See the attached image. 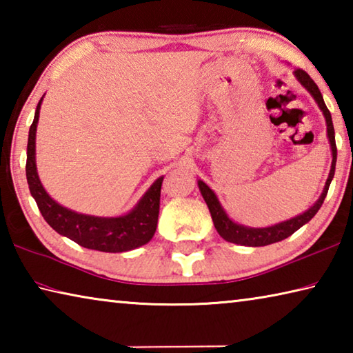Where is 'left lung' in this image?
Listing matches in <instances>:
<instances>
[{
  "label": "left lung",
  "mask_w": 353,
  "mask_h": 353,
  "mask_svg": "<svg viewBox=\"0 0 353 353\" xmlns=\"http://www.w3.org/2000/svg\"><path fill=\"white\" fill-rule=\"evenodd\" d=\"M294 74L297 77V81L301 82L302 85L310 92V94H312V97L314 98V101L319 105V109L322 110V113H324V117H325L327 137H328V141H330L333 160H332L330 174H328L324 191H322L321 198L314 202L313 207H310L308 210L303 212L302 214H297L296 218H291L288 221H283V223H279V224L271 225V227L255 229V227H246V225L234 223V221L227 216V213L224 212L223 205L219 204L216 194L213 193L210 187H208V185L204 183L202 181H198L202 198H204V201L207 202L208 210H210L214 229L218 230V234L223 236L225 241L241 244V246H252V248L268 246V244L282 241V240H285V238L291 236L296 230L301 229L303 224H307L308 221L312 219L316 213H318V210L322 205V202H324V199H325L328 187H330V182H332L333 176H334V166H336V143H334V129H333V123H332V115L327 109V105L324 103V98H322L318 85H316L312 77H310L305 73V71L301 70V68L294 70Z\"/></svg>",
  "instance_id": "8db88e82"
}]
</instances>
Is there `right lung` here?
<instances>
[{"label":"right lung","instance_id":"add662e5","mask_svg":"<svg viewBox=\"0 0 353 353\" xmlns=\"http://www.w3.org/2000/svg\"><path fill=\"white\" fill-rule=\"evenodd\" d=\"M41 98L29 128L26 179L41 216L57 234L70 238L82 248L101 252H126L146 244L155 234L160 208V190L163 176L155 181L132 210L117 218L92 216L70 210L51 198L41 185L35 166V132L40 115Z\"/></svg>","mask_w":353,"mask_h":353}]
</instances>
